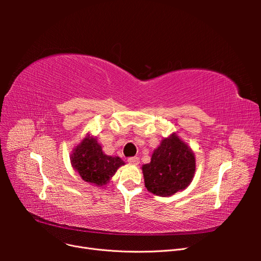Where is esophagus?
<instances>
[{
	"label": "esophagus",
	"instance_id": "esophagus-1",
	"mask_svg": "<svg viewBox=\"0 0 261 261\" xmlns=\"http://www.w3.org/2000/svg\"><path fill=\"white\" fill-rule=\"evenodd\" d=\"M127 162L130 164H138L139 163V158L138 156H130L127 159Z\"/></svg>",
	"mask_w": 261,
	"mask_h": 261
}]
</instances>
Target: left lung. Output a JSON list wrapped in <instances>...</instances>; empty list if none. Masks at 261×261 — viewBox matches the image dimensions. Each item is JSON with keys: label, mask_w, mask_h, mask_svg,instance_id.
I'll list each match as a JSON object with an SVG mask.
<instances>
[{"label": "left lung", "mask_w": 261, "mask_h": 261, "mask_svg": "<svg viewBox=\"0 0 261 261\" xmlns=\"http://www.w3.org/2000/svg\"><path fill=\"white\" fill-rule=\"evenodd\" d=\"M195 170L193 150L173 133L162 139L150 163L143 165L145 186L156 196L169 197L191 184Z\"/></svg>", "instance_id": "left-lung-1"}]
</instances>
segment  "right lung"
<instances>
[{
  "label": "right lung",
  "instance_id": "right-lung-1",
  "mask_svg": "<svg viewBox=\"0 0 261 261\" xmlns=\"http://www.w3.org/2000/svg\"><path fill=\"white\" fill-rule=\"evenodd\" d=\"M70 162L85 181L96 186L107 185L117 169L125 164L121 158L107 155L97 138L89 134L73 150Z\"/></svg>",
  "mask_w": 261,
  "mask_h": 261
}]
</instances>
